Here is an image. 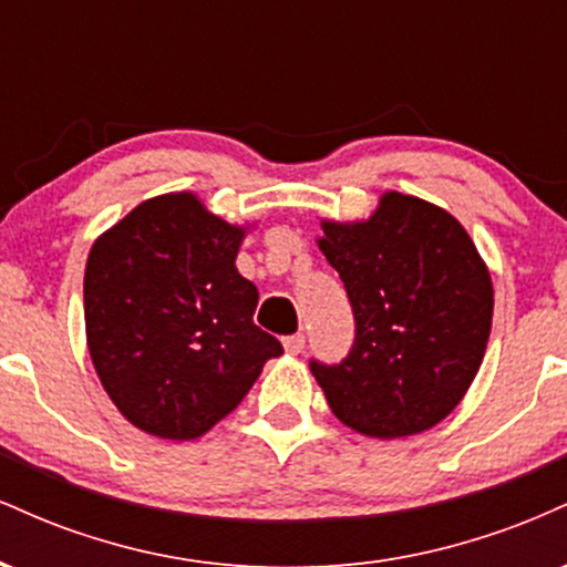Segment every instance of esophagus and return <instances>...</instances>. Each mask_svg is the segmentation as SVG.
<instances>
[{
  "mask_svg": "<svg viewBox=\"0 0 567 567\" xmlns=\"http://www.w3.org/2000/svg\"><path fill=\"white\" fill-rule=\"evenodd\" d=\"M282 343H285V351H288V354H301L303 347H306V338L301 333H296V336L285 338Z\"/></svg>",
  "mask_w": 567,
  "mask_h": 567,
  "instance_id": "1",
  "label": "esophagus"
}]
</instances>
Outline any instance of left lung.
Masks as SVG:
<instances>
[{
	"label": "left lung",
	"mask_w": 567,
	"mask_h": 567,
	"mask_svg": "<svg viewBox=\"0 0 567 567\" xmlns=\"http://www.w3.org/2000/svg\"><path fill=\"white\" fill-rule=\"evenodd\" d=\"M320 226L357 322L341 365L311 362L330 410L375 440L437 426L470 392L491 338L483 256L451 213L413 194L383 192L370 218Z\"/></svg>",
	"instance_id": "left-lung-1"
}]
</instances>
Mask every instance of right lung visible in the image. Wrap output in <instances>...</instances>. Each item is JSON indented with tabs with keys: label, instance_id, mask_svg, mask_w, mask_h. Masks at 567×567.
Returning a JSON list of instances; mask_svg holds the SVG:
<instances>
[{
	"label": "right lung",
	"instance_id": "add662e5",
	"mask_svg": "<svg viewBox=\"0 0 567 567\" xmlns=\"http://www.w3.org/2000/svg\"><path fill=\"white\" fill-rule=\"evenodd\" d=\"M247 229L197 194L171 192L141 202L90 247V360L116 410L152 437L210 432L282 354L252 322L258 288L234 264Z\"/></svg>",
	"mask_w": 567,
	"mask_h": 567
}]
</instances>
